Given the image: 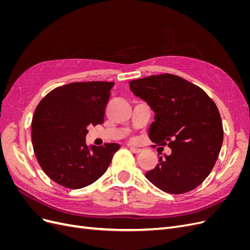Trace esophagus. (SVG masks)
Segmentation results:
<instances>
[{"mask_svg":"<svg viewBox=\"0 0 250 250\" xmlns=\"http://www.w3.org/2000/svg\"><path fill=\"white\" fill-rule=\"evenodd\" d=\"M129 149H130V151H132L133 153H141V152H142V150H141V149H139V148H135V147H130Z\"/></svg>","mask_w":250,"mask_h":250,"instance_id":"1","label":"esophagus"}]
</instances>
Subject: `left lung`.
<instances>
[{
    "instance_id": "8db88e82",
    "label": "left lung",
    "mask_w": 250,
    "mask_h": 250,
    "mask_svg": "<svg viewBox=\"0 0 250 250\" xmlns=\"http://www.w3.org/2000/svg\"><path fill=\"white\" fill-rule=\"evenodd\" d=\"M129 86L155 113L148 130L152 147L172 149L146 178L169 194L194 190L209 175L222 147L223 126L215 102L199 86L172 74L132 80Z\"/></svg>"
}]
</instances>
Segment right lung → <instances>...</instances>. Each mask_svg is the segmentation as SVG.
Segmentation results:
<instances>
[{
	"label": "right lung",
	"mask_w": 250,
	"mask_h": 250,
	"mask_svg": "<svg viewBox=\"0 0 250 250\" xmlns=\"http://www.w3.org/2000/svg\"><path fill=\"white\" fill-rule=\"evenodd\" d=\"M115 82H73L56 87L37 105L31 124L32 145L41 168L56 184L81 188L99 179L120 149L85 144L89 125L104 122Z\"/></svg>",
	"instance_id": "obj_1"
}]
</instances>
